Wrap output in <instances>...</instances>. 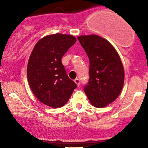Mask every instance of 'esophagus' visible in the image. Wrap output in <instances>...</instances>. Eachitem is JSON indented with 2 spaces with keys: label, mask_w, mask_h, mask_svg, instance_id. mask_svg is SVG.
Listing matches in <instances>:
<instances>
[{
  "label": "esophagus",
  "mask_w": 148,
  "mask_h": 148,
  "mask_svg": "<svg viewBox=\"0 0 148 148\" xmlns=\"http://www.w3.org/2000/svg\"><path fill=\"white\" fill-rule=\"evenodd\" d=\"M74 82L77 84V86H79V84H80V81H79V79H74Z\"/></svg>",
  "instance_id": "esophagus-1"
}]
</instances>
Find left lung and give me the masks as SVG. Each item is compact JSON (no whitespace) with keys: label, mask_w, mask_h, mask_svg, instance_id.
<instances>
[{"label":"left lung","mask_w":148,"mask_h":148,"mask_svg":"<svg viewBox=\"0 0 148 148\" xmlns=\"http://www.w3.org/2000/svg\"><path fill=\"white\" fill-rule=\"evenodd\" d=\"M78 40L89 59V79L84 90L92 105L106 107L117 99L124 84L120 56L112 44L99 36H82Z\"/></svg>","instance_id":"left-lung-1"}]
</instances>
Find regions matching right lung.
Returning a JSON list of instances; mask_svg holds the SVG:
<instances>
[{
	"mask_svg": "<svg viewBox=\"0 0 148 148\" xmlns=\"http://www.w3.org/2000/svg\"><path fill=\"white\" fill-rule=\"evenodd\" d=\"M76 41L73 36L56 34L41 38L33 49L28 63V81L33 93L46 105L62 107L77 88L62 63V56Z\"/></svg>",
	"mask_w": 148,
	"mask_h": 148,
	"instance_id": "add662e5",
	"label": "right lung"
}]
</instances>
